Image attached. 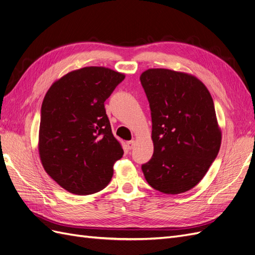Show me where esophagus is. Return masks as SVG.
Here are the masks:
<instances>
[{"instance_id":"obj_1","label":"esophagus","mask_w":255,"mask_h":255,"mask_svg":"<svg viewBox=\"0 0 255 255\" xmlns=\"http://www.w3.org/2000/svg\"><path fill=\"white\" fill-rule=\"evenodd\" d=\"M127 144H128V148L129 150L133 149L134 145H135V140H129V141L127 142Z\"/></svg>"}]
</instances>
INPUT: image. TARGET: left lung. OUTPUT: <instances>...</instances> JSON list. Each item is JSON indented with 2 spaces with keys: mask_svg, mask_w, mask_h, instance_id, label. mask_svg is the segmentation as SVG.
Masks as SVG:
<instances>
[{
  "mask_svg": "<svg viewBox=\"0 0 255 255\" xmlns=\"http://www.w3.org/2000/svg\"><path fill=\"white\" fill-rule=\"evenodd\" d=\"M152 117L154 152L141 166L151 187L169 195L194 188L210 169L221 130L210 91L196 76L169 69L140 75Z\"/></svg>",
  "mask_w": 255,
  "mask_h": 255,
  "instance_id": "left-lung-1",
  "label": "left lung"
}]
</instances>
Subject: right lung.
<instances>
[{"label": "right lung", "instance_id": "obj_1", "mask_svg": "<svg viewBox=\"0 0 255 255\" xmlns=\"http://www.w3.org/2000/svg\"><path fill=\"white\" fill-rule=\"evenodd\" d=\"M125 78L110 68L85 67L54 82L44 96L40 160L45 172L71 194L85 196L104 189L114 164L123 155L104 102Z\"/></svg>", "mask_w": 255, "mask_h": 255}]
</instances>
